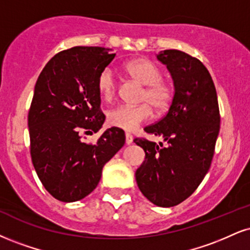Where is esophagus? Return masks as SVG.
Listing matches in <instances>:
<instances>
[{
	"label": "esophagus",
	"instance_id": "esophagus-1",
	"mask_svg": "<svg viewBox=\"0 0 250 250\" xmlns=\"http://www.w3.org/2000/svg\"><path fill=\"white\" fill-rule=\"evenodd\" d=\"M125 143L127 144H131L133 143V135L130 134H125Z\"/></svg>",
	"mask_w": 250,
	"mask_h": 250
}]
</instances>
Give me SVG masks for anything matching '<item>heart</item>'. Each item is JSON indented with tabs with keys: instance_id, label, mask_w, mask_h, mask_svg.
Returning <instances> with one entry per match:
<instances>
[{
	"instance_id": "obj_1",
	"label": "heart",
	"mask_w": 250,
	"mask_h": 250,
	"mask_svg": "<svg viewBox=\"0 0 250 250\" xmlns=\"http://www.w3.org/2000/svg\"><path fill=\"white\" fill-rule=\"evenodd\" d=\"M122 71L131 79L144 86L141 94L143 104L137 106L121 104L113 108L107 115V121L112 127L125 131H134L148 121L152 115V108L157 113H164L170 107L173 99V87L163 79L162 68L148 58H134L122 65ZM96 87L106 101L112 100L116 93V83L113 72L104 68L99 74Z\"/></svg>"
}]
</instances>
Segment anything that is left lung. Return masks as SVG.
Returning a JSON list of instances; mask_svg holds the SVG:
<instances>
[{"instance_id":"8db88e82","label":"left lung","mask_w":250,"mask_h":250,"mask_svg":"<svg viewBox=\"0 0 250 250\" xmlns=\"http://www.w3.org/2000/svg\"><path fill=\"white\" fill-rule=\"evenodd\" d=\"M157 59L171 73L174 95L167 115L144 130L167 146L134 140L146 152L135 177L146 199L171 207L193 193L211 167L220 114L214 83L199 59L178 50L161 51Z\"/></svg>"}]
</instances>
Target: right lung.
<instances>
[{"label":"right lung","instance_id":"right-lung-1","mask_svg":"<svg viewBox=\"0 0 250 250\" xmlns=\"http://www.w3.org/2000/svg\"><path fill=\"white\" fill-rule=\"evenodd\" d=\"M114 57L112 49L72 47L51 58L36 83L28 116L32 164L46 191L64 203L91 193L104 165L125 144V133L116 128L94 144L83 137L104 122L96 80Z\"/></svg>","mask_w":250,"mask_h":250}]
</instances>
